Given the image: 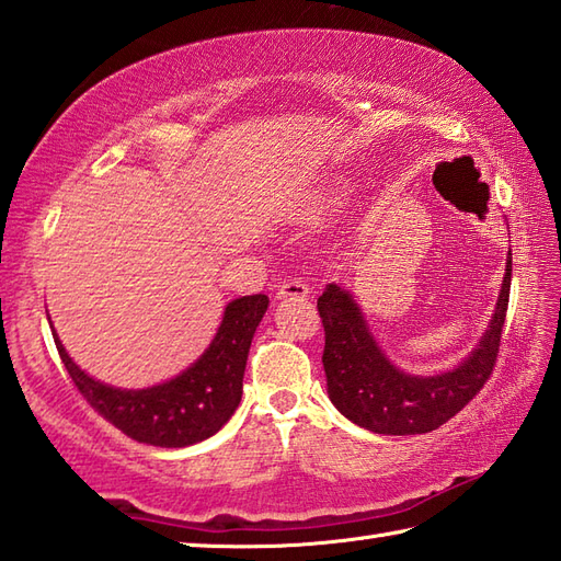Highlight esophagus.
I'll return each mask as SVG.
<instances>
[{
  "label": "esophagus",
  "mask_w": 561,
  "mask_h": 561,
  "mask_svg": "<svg viewBox=\"0 0 561 561\" xmlns=\"http://www.w3.org/2000/svg\"><path fill=\"white\" fill-rule=\"evenodd\" d=\"M311 294V289L306 287L304 282L299 279H289V282H282L279 289H277V299H306V296Z\"/></svg>",
  "instance_id": "esophagus-1"
}]
</instances>
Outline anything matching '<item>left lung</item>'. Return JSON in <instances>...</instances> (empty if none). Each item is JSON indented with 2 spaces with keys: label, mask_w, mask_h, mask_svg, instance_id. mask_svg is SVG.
I'll use <instances>...</instances> for the list:
<instances>
[{
  "label": "left lung",
  "mask_w": 561,
  "mask_h": 561,
  "mask_svg": "<svg viewBox=\"0 0 561 561\" xmlns=\"http://www.w3.org/2000/svg\"><path fill=\"white\" fill-rule=\"evenodd\" d=\"M508 291L511 248L502 289L480 342L448 371L416 376L388 359L352 291L335 282L328 284L318 299V311L325 328L323 368L330 402L350 422L374 434L434 432L478 396L490 378L502 342Z\"/></svg>",
  "instance_id": "obj_1"
}]
</instances>
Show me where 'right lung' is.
Here are the masks:
<instances>
[{
    "label": "right lung",
    "instance_id": "right-lung-1",
    "mask_svg": "<svg viewBox=\"0 0 561 561\" xmlns=\"http://www.w3.org/2000/svg\"><path fill=\"white\" fill-rule=\"evenodd\" d=\"M265 294L241 296L226 304L217 335L181 374L149 388H115L89 376L53 337L75 386L93 410L139 444L185 448L214 436L229 422L243 396V374L255 330L265 316Z\"/></svg>",
    "mask_w": 561,
    "mask_h": 561
}]
</instances>
